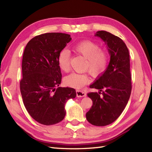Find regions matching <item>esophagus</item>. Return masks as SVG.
I'll return each instance as SVG.
<instances>
[{"label": "esophagus", "mask_w": 152, "mask_h": 152, "mask_svg": "<svg viewBox=\"0 0 152 152\" xmlns=\"http://www.w3.org/2000/svg\"><path fill=\"white\" fill-rule=\"evenodd\" d=\"M76 93L77 97H84L86 96V93L81 90H77Z\"/></svg>", "instance_id": "34e87169"}]
</instances>
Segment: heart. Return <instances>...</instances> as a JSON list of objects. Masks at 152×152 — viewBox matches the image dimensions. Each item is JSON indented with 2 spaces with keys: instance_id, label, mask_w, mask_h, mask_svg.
Returning <instances> with one entry per match:
<instances>
[{
  "instance_id": "1",
  "label": "heart",
  "mask_w": 152,
  "mask_h": 152,
  "mask_svg": "<svg viewBox=\"0 0 152 152\" xmlns=\"http://www.w3.org/2000/svg\"><path fill=\"white\" fill-rule=\"evenodd\" d=\"M72 50L77 54L83 56L86 61L84 64V70H88L92 76L99 77L107 67L108 56L106 52L101 50L98 44L90 40H84L75 44ZM70 52L67 49L61 50L57 57L60 69L64 72L69 70L70 65ZM89 82V77L87 73H72L64 79V83L69 87L80 89Z\"/></svg>"
}]
</instances>
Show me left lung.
<instances>
[{
    "mask_svg": "<svg viewBox=\"0 0 152 152\" xmlns=\"http://www.w3.org/2000/svg\"><path fill=\"white\" fill-rule=\"evenodd\" d=\"M95 36L107 44L110 59L105 72L89 86L100 92L88 93L93 105L86 116L91 124L102 126L112 124L124 111L132 91V82L129 52L124 41L105 31H98Z\"/></svg>",
    "mask_w": 152,
    "mask_h": 152,
    "instance_id": "left-lung-1",
    "label": "left lung"
}]
</instances>
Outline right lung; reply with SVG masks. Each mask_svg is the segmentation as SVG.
Returning a JSON list of instances; mask_svg holds the SVG:
<instances>
[{"label": "right lung", "instance_id": "1", "mask_svg": "<svg viewBox=\"0 0 152 152\" xmlns=\"http://www.w3.org/2000/svg\"><path fill=\"white\" fill-rule=\"evenodd\" d=\"M71 39L68 34L45 33L32 38L24 50L20 92L28 113L41 124L62 121L66 101L76 96L75 89L59 87L62 74L57 57Z\"/></svg>", "mask_w": 152, "mask_h": 152}]
</instances>
